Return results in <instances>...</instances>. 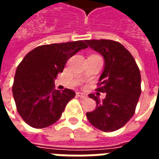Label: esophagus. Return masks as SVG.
<instances>
[{
    "label": "esophagus",
    "instance_id": "esophagus-1",
    "mask_svg": "<svg viewBox=\"0 0 159 159\" xmlns=\"http://www.w3.org/2000/svg\"><path fill=\"white\" fill-rule=\"evenodd\" d=\"M76 94H77V96H79L80 98H82V99H86L87 98V95L84 93H80L79 92V93H77Z\"/></svg>",
    "mask_w": 159,
    "mask_h": 159
}]
</instances>
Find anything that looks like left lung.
Returning a JSON list of instances; mask_svg holds the SVG:
<instances>
[{
	"label": "left lung",
	"mask_w": 159,
	"mask_h": 159,
	"mask_svg": "<svg viewBox=\"0 0 159 159\" xmlns=\"http://www.w3.org/2000/svg\"><path fill=\"white\" fill-rule=\"evenodd\" d=\"M90 48L103 56L104 70L100 77L98 92L90 93L96 108L86 116L93 127L112 132L126 124L134 114L140 92V73L135 60L121 43L111 40H86Z\"/></svg>",
	"instance_id": "1"
}]
</instances>
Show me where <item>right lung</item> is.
Instances as JSON below:
<instances>
[{"instance_id": "1", "label": "right lung", "mask_w": 159, "mask_h": 159, "mask_svg": "<svg viewBox=\"0 0 159 159\" xmlns=\"http://www.w3.org/2000/svg\"><path fill=\"white\" fill-rule=\"evenodd\" d=\"M83 41L42 45L31 50L16 70L12 94L23 120L35 129L52 125L76 93L69 89H54V80L67 60L87 48Z\"/></svg>"}]
</instances>
